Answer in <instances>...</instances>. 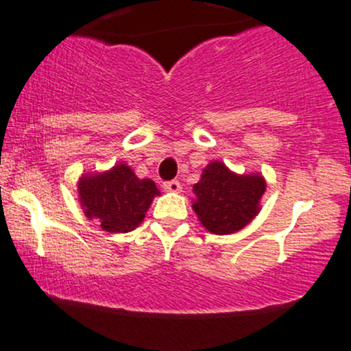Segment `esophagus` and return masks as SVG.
<instances>
[{"label": "esophagus", "instance_id": "obj_1", "mask_svg": "<svg viewBox=\"0 0 351 351\" xmlns=\"http://www.w3.org/2000/svg\"><path fill=\"white\" fill-rule=\"evenodd\" d=\"M163 188L165 191H169V193H180L182 191V183L178 180H171V182H165Z\"/></svg>", "mask_w": 351, "mask_h": 351}]
</instances>
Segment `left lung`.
Wrapping results in <instances>:
<instances>
[{
	"instance_id": "obj_1",
	"label": "left lung",
	"mask_w": 351,
	"mask_h": 351,
	"mask_svg": "<svg viewBox=\"0 0 351 351\" xmlns=\"http://www.w3.org/2000/svg\"><path fill=\"white\" fill-rule=\"evenodd\" d=\"M265 190L260 173L237 175L221 161H211L193 186V210L208 232L237 233L258 215Z\"/></svg>"
}]
</instances>
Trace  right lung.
Returning <instances> with one entry per match:
<instances>
[{
    "label": "right lung",
    "instance_id": "add662e5",
    "mask_svg": "<svg viewBox=\"0 0 351 351\" xmlns=\"http://www.w3.org/2000/svg\"><path fill=\"white\" fill-rule=\"evenodd\" d=\"M160 190L152 180H140L125 163L95 175H83L78 196L84 215L98 219L110 233H128L143 221L145 213Z\"/></svg>",
    "mask_w": 351,
    "mask_h": 351
}]
</instances>
